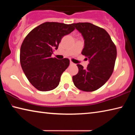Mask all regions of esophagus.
Instances as JSON below:
<instances>
[{
  "label": "esophagus",
  "mask_w": 135,
  "mask_h": 135,
  "mask_svg": "<svg viewBox=\"0 0 135 135\" xmlns=\"http://www.w3.org/2000/svg\"><path fill=\"white\" fill-rule=\"evenodd\" d=\"M70 65H74V64L73 63V62H71V61H70Z\"/></svg>",
  "instance_id": "esophagus-1"
}]
</instances>
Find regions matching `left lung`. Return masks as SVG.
Instances as JSON below:
<instances>
[{
  "label": "left lung",
  "mask_w": 135,
  "mask_h": 135,
  "mask_svg": "<svg viewBox=\"0 0 135 135\" xmlns=\"http://www.w3.org/2000/svg\"><path fill=\"white\" fill-rule=\"evenodd\" d=\"M81 34L84 40L81 54L88 58L84 69L77 64L79 72L73 76L76 88L85 92L98 89L108 80L113 72L117 49L109 34L104 29L89 22L72 24Z\"/></svg>",
  "instance_id": "1"
}]
</instances>
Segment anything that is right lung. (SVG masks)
I'll use <instances>...</instances> for the list:
<instances>
[{"instance_id": "add662e5", "label": "right lung", "mask_w": 135, "mask_h": 135, "mask_svg": "<svg viewBox=\"0 0 135 135\" xmlns=\"http://www.w3.org/2000/svg\"><path fill=\"white\" fill-rule=\"evenodd\" d=\"M72 24L45 22L24 38L20 49V63L27 78L37 90L45 92L55 89L69 65L68 58L59 60L51 55L64 36L75 29Z\"/></svg>"}]
</instances>
